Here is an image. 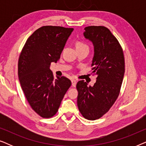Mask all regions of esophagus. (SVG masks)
<instances>
[{
    "mask_svg": "<svg viewBox=\"0 0 146 146\" xmlns=\"http://www.w3.org/2000/svg\"><path fill=\"white\" fill-rule=\"evenodd\" d=\"M71 82H72V86L75 87L76 85V81L74 79H72L71 80Z\"/></svg>",
    "mask_w": 146,
    "mask_h": 146,
    "instance_id": "34e87169",
    "label": "esophagus"
}]
</instances>
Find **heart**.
Returning <instances> with one entry per match:
<instances>
[{"label": "heart", "instance_id": "1", "mask_svg": "<svg viewBox=\"0 0 146 146\" xmlns=\"http://www.w3.org/2000/svg\"><path fill=\"white\" fill-rule=\"evenodd\" d=\"M76 46L77 50L83 49V48H88V46L86 44L81 41H78L76 44Z\"/></svg>", "mask_w": 146, "mask_h": 146}]
</instances>
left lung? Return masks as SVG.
Returning a JSON list of instances; mask_svg holds the SVG:
<instances>
[{
	"mask_svg": "<svg viewBox=\"0 0 146 146\" xmlns=\"http://www.w3.org/2000/svg\"><path fill=\"white\" fill-rule=\"evenodd\" d=\"M84 36L94 46L92 66L96 75L93 86L84 80L78 82L77 104L84 118L95 120L106 113L120 92L125 72L122 48L110 31L102 26L86 27Z\"/></svg>",
	"mask_w": 146,
	"mask_h": 146,
	"instance_id": "1",
	"label": "left lung"
}]
</instances>
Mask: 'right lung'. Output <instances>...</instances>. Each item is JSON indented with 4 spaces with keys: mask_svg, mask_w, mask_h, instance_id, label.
I'll use <instances>...</instances> for the list:
<instances>
[{
    "mask_svg": "<svg viewBox=\"0 0 146 146\" xmlns=\"http://www.w3.org/2000/svg\"><path fill=\"white\" fill-rule=\"evenodd\" d=\"M74 29L56 26L39 28L27 39L18 63L21 88L32 109L44 118L54 116L72 84L64 76L54 78L51 62L60 58Z\"/></svg>",
    "mask_w": 146,
    "mask_h": 146,
    "instance_id": "obj_1",
    "label": "right lung"
}]
</instances>
